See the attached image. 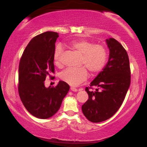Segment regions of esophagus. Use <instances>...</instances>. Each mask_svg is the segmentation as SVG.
I'll use <instances>...</instances> for the list:
<instances>
[{
    "label": "esophagus",
    "mask_w": 147,
    "mask_h": 147,
    "mask_svg": "<svg viewBox=\"0 0 147 147\" xmlns=\"http://www.w3.org/2000/svg\"><path fill=\"white\" fill-rule=\"evenodd\" d=\"M70 90H71L72 92H77L78 91V90L76 89V88H73V87H71V88H70Z\"/></svg>",
    "instance_id": "obj_1"
}]
</instances>
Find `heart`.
I'll list each match as a JSON object with an SVG mask.
<instances>
[{"label":"heart","mask_w":147,"mask_h":147,"mask_svg":"<svg viewBox=\"0 0 147 147\" xmlns=\"http://www.w3.org/2000/svg\"><path fill=\"white\" fill-rule=\"evenodd\" d=\"M69 47L81 55L80 65H84L90 73L94 75L102 70L107 59V51L104 46L94 45L86 40H76L70 43ZM63 48L61 45L56 47L53 54V60L57 65H61V56ZM84 67L79 69H67L60 75L63 82L71 86H77L85 81L88 72Z\"/></svg>","instance_id":"1"}]
</instances>
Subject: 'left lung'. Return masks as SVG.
<instances>
[{
	"label": "left lung",
	"instance_id": "1",
	"mask_svg": "<svg viewBox=\"0 0 147 147\" xmlns=\"http://www.w3.org/2000/svg\"><path fill=\"white\" fill-rule=\"evenodd\" d=\"M109 49L107 63L90 86L97 87L94 92L86 91L88 100L82 106L88 120L100 122L111 118L121 106L130 84V70L127 52L114 38L106 40Z\"/></svg>",
	"mask_w": 147,
	"mask_h": 147
}]
</instances>
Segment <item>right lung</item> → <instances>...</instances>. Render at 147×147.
<instances>
[{"label": "right lung", "instance_id": "add662e5", "mask_svg": "<svg viewBox=\"0 0 147 147\" xmlns=\"http://www.w3.org/2000/svg\"><path fill=\"white\" fill-rule=\"evenodd\" d=\"M59 34L47 31L33 37L26 47L19 66V94L27 111L47 119L59 109L69 86L59 81L55 87H45L47 75L54 72L53 54Z\"/></svg>", "mask_w": 147, "mask_h": 147}]
</instances>
